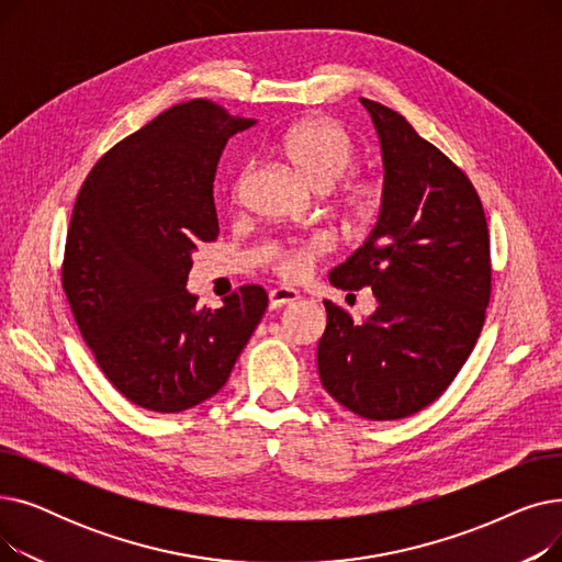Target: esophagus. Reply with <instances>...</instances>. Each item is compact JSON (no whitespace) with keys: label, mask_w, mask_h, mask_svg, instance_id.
Masks as SVG:
<instances>
[{"label":"esophagus","mask_w":562,"mask_h":562,"mask_svg":"<svg viewBox=\"0 0 562 562\" xmlns=\"http://www.w3.org/2000/svg\"><path fill=\"white\" fill-rule=\"evenodd\" d=\"M299 299H301V293L296 289L278 286V289H271V293H269V307L271 310H280V307H286L291 303H296Z\"/></svg>","instance_id":"obj_1"}]
</instances>
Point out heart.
Segmentation results:
<instances>
[{
	"instance_id": "obj_1",
	"label": "heart",
	"mask_w": 562,
	"mask_h": 562,
	"mask_svg": "<svg viewBox=\"0 0 562 562\" xmlns=\"http://www.w3.org/2000/svg\"><path fill=\"white\" fill-rule=\"evenodd\" d=\"M278 150L314 189L326 191L338 182L334 183L333 204L346 225L364 227L375 221L385 191L378 177L369 172H346L356 159V145L339 123L330 117H305L284 130ZM244 182L246 172L236 175L234 198L241 195ZM330 248L333 244L326 234H312L278 246L269 255V266L286 280H301L312 269V263L330 252Z\"/></svg>"
}]
</instances>
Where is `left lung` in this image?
Returning a JSON list of instances; mask_svg holds the SVG:
<instances>
[{
    "label": "left lung",
    "instance_id": "1",
    "mask_svg": "<svg viewBox=\"0 0 562 562\" xmlns=\"http://www.w3.org/2000/svg\"><path fill=\"white\" fill-rule=\"evenodd\" d=\"M380 136L385 198L362 248L330 271L337 289L371 286L356 323L323 301L316 362L326 392L356 415L392 422L445 394L483 330L492 291L490 232L469 177L401 113L360 98Z\"/></svg>",
    "mask_w": 562,
    "mask_h": 562
}]
</instances>
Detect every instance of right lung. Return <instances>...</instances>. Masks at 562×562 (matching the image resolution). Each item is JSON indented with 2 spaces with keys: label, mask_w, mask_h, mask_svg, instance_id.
<instances>
[{
  "label": "right lung",
  "mask_w": 562,
  "mask_h": 562,
  "mask_svg": "<svg viewBox=\"0 0 562 562\" xmlns=\"http://www.w3.org/2000/svg\"><path fill=\"white\" fill-rule=\"evenodd\" d=\"M212 100H189L130 134L77 195L61 284L79 333L111 385L153 412L212 398L269 296L244 284L198 307L187 280L200 241H216L214 177L225 143L252 127Z\"/></svg>",
  "instance_id": "1"
}]
</instances>
